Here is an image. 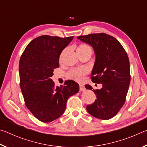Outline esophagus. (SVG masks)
Returning <instances> with one entry per match:
<instances>
[{
	"mask_svg": "<svg viewBox=\"0 0 147 147\" xmlns=\"http://www.w3.org/2000/svg\"><path fill=\"white\" fill-rule=\"evenodd\" d=\"M79 86H80V90L81 91H84L86 90L85 86L82 85V84H80Z\"/></svg>",
	"mask_w": 147,
	"mask_h": 147,
	"instance_id": "34e87169",
	"label": "esophagus"
}]
</instances>
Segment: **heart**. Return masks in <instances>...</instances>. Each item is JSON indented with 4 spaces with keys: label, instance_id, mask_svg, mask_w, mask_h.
Listing matches in <instances>:
<instances>
[{
    "label": "heart",
    "instance_id": "obj_1",
    "mask_svg": "<svg viewBox=\"0 0 147 147\" xmlns=\"http://www.w3.org/2000/svg\"><path fill=\"white\" fill-rule=\"evenodd\" d=\"M76 53L78 55H81V54H88L91 55L92 50L91 47L86 44H80L76 48ZM65 53V50H64L61 52V53L59 56V61L61 63L63 60V58ZM88 73V71L86 69L84 68H74L72 69L68 73V76L69 78L77 82H82L84 79V76Z\"/></svg>",
    "mask_w": 147,
    "mask_h": 147
}]
</instances>
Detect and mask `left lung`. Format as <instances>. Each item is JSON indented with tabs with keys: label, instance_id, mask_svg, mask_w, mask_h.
<instances>
[{
	"label": "left lung",
	"instance_id": "obj_1",
	"mask_svg": "<svg viewBox=\"0 0 147 147\" xmlns=\"http://www.w3.org/2000/svg\"><path fill=\"white\" fill-rule=\"evenodd\" d=\"M93 47L95 62L91 73V80L102 84V88L93 89L96 99L86 107L94 117L108 120L113 117L124 105L130 82V61L127 54L118 40L104 33L77 37Z\"/></svg>",
	"mask_w": 147,
	"mask_h": 147
}]
</instances>
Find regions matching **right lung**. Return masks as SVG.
Here are the masks:
<instances>
[{"label": "right lung", "mask_w": 147, "mask_h": 147, "mask_svg": "<svg viewBox=\"0 0 147 147\" xmlns=\"http://www.w3.org/2000/svg\"><path fill=\"white\" fill-rule=\"evenodd\" d=\"M73 39V36H39L26 46L20 59V86L25 105L43 123L59 118L65 110L69 96L79 91V85L73 80L55 87L51 79L54 69L59 66L61 52Z\"/></svg>", "instance_id": "obj_1"}]
</instances>
